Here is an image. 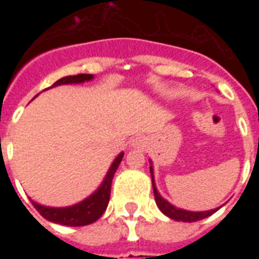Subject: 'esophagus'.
<instances>
[{"instance_id":"esophagus-1","label":"esophagus","mask_w":259,"mask_h":259,"mask_svg":"<svg viewBox=\"0 0 259 259\" xmlns=\"http://www.w3.org/2000/svg\"><path fill=\"white\" fill-rule=\"evenodd\" d=\"M144 143H146V141H144V139H143V137H137V139H135V140H133L132 146L136 147V148H143V147H144Z\"/></svg>"}]
</instances>
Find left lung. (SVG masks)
<instances>
[{
	"instance_id": "8db88e82",
	"label": "left lung",
	"mask_w": 259,
	"mask_h": 259,
	"mask_svg": "<svg viewBox=\"0 0 259 259\" xmlns=\"http://www.w3.org/2000/svg\"><path fill=\"white\" fill-rule=\"evenodd\" d=\"M151 162V161H150ZM150 172H151V180H152V189H154V197H155V201H157L158 208L161 211L169 217L174 221H179V222H197V221H201V219H205V218L211 217L212 213L219 209V208H215V209H211V211H202V212H193V211H186V209H182V208H176L175 205H172L170 202L162 198V195L159 194L155 187V183H154V170H152V165L150 166Z\"/></svg>"
}]
</instances>
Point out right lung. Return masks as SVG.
Here are the masks:
<instances>
[{"mask_svg":"<svg viewBox=\"0 0 259 259\" xmlns=\"http://www.w3.org/2000/svg\"><path fill=\"white\" fill-rule=\"evenodd\" d=\"M91 79H94L93 74L81 73L76 74V76H66V77L57 80L51 87L61 84H77V83H84V81H89ZM51 87H48V89H51ZM48 89H46V90H48ZM123 155V152H120L118 157L115 158V161L111 165V168L108 170L107 176H105L101 186L85 200L80 201L74 205L64 206V208L40 205L36 201H31V204L34 205L37 211L40 212V215L50 222L59 223V225H65V226H85V225L96 222L107 209L109 197H111V185H112L113 175L116 172Z\"/></svg>","mask_w":259,"mask_h":259,"instance_id":"1","label":"right lung"}]
</instances>
